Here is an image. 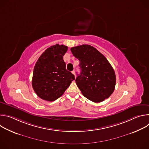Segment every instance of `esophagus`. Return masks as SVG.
Instances as JSON below:
<instances>
[{
	"mask_svg": "<svg viewBox=\"0 0 149 149\" xmlns=\"http://www.w3.org/2000/svg\"><path fill=\"white\" fill-rule=\"evenodd\" d=\"M72 73L75 75V71H72Z\"/></svg>",
	"mask_w": 149,
	"mask_h": 149,
	"instance_id": "esophagus-1",
	"label": "esophagus"
}]
</instances>
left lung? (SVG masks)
Wrapping results in <instances>:
<instances>
[{
	"label": "left lung",
	"mask_w": 149,
	"mask_h": 149,
	"mask_svg": "<svg viewBox=\"0 0 149 149\" xmlns=\"http://www.w3.org/2000/svg\"><path fill=\"white\" fill-rule=\"evenodd\" d=\"M71 51L79 61L81 72L75 81L83 95L94 102L108 98L114 90L116 77L107 58L89 45L72 47Z\"/></svg>",
	"instance_id": "left-lung-1"
}]
</instances>
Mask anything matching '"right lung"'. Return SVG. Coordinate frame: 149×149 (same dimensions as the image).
<instances>
[{"mask_svg": "<svg viewBox=\"0 0 149 149\" xmlns=\"http://www.w3.org/2000/svg\"><path fill=\"white\" fill-rule=\"evenodd\" d=\"M67 50V46L56 44L47 49L38 59L33 69L32 85L41 99L56 100L75 79L74 75L67 70L63 59Z\"/></svg>", "mask_w": 149, "mask_h": 149, "instance_id": "add662e5", "label": "right lung"}]
</instances>
